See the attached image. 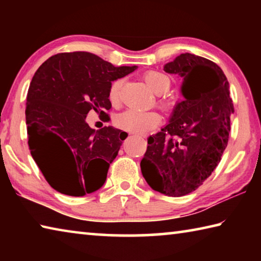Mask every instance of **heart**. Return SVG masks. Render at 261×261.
<instances>
[{
    "label": "heart",
    "instance_id": "obj_1",
    "mask_svg": "<svg viewBox=\"0 0 261 261\" xmlns=\"http://www.w3.org/2000/svg\"><path fill=\"white\" fill-rule=\"evenodd\" d=\"M143 79L149 90L156 95L165 93L170 85L169 78L166 74L159 71H153V70L145 72ZM121 87L122 79H116L110 84L108 96L113 105L120 102ZM115 123L122 130L143 135L155 129L160 123V116L154 112H140V110L136 109H127L115 118Z\"/></svg>",
    "mask_w": 261,
    "mask_h": 261
}]
</instances>
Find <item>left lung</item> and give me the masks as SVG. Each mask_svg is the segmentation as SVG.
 Returning a JSON list of instances; mask_svg holds the SVG:
<instances>
[{"mask_svg": "<svg viewBox=\"0 0 261 261\" xmlns=\"http://www.w3.org/2000/svg\"><path fill=\"white\" fill-rule=\"evenodd\" d=\"M182 78L184 100L169 124L147 139L140 162L149 187L169 197L197 190L213 173L227 147L233 113L229 84L218 64L192 54H180L165 65Z\"/></svg>", "mask_w": 261, "mask_h": 261, "instance_id": "1", "label": "left lung"}]
</instances>
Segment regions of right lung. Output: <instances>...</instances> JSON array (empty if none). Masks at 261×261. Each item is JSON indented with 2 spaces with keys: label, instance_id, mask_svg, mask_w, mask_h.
I'll return each instance as SVG.
<instances>
[{
  "label": "right lung",
  "instance_id": "obj_1",
  "mask_svg": "<svg viewBox=\"0 0 261 261\" xmlns=\"http://www.w3.org/2000/svg\"><path fill=\"white\" fill-rule=\"evenodd\" d=\"M136 69L72 51L49 57L34 73L25 110L29 148L56 191L82 197L103 185L127 134L112 126L95 131L85 120L94 110L110 121V84Z\"/></svg>",
  "mask_w": 261,
  "mask_h": 261
}]
</instances>
